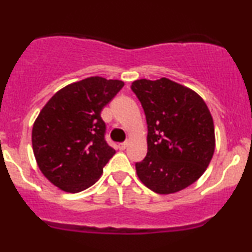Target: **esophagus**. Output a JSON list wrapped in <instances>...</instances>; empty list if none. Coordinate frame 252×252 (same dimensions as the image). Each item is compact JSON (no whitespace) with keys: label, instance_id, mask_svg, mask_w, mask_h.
<instances>
[{"label":"esophagus","instance_id":"1","mask_svg":"<svg viewBox=\"0 0 252 252\" xmlns=\"http://www.w3.org/2000/svg\"><path fill=\"white\" fill-rule=\"evenodd\" d=\"M126 147H128V142H123V143L118 144V148H120V150L126 149Z\"/></svg>","mask_w":252,"mask_h":252}]
</instances>
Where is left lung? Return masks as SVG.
I'll return each instance as SVG.
<instances>
[{"label": "left lung", "mask_w": 252, "mask_h": 252, "mask_svg": "<svg viewBox=\"0 0 252 252\" xmlns=\"http://www.w3.org/2000/svg\"><path fill=\"white\" fill-rule=\"evenodd\" d=\"M131 89L148 124L147 156L136 163L139 181L160 195L186 189L204 174L215 153L208 105L192 89L165 77L134 81Z\"/></svg>", "instance_id": "obj_1"}]
</instances>
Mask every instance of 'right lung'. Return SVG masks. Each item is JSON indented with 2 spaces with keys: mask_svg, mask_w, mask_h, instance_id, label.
Wrapping results in <instances>:
<instances>
[{
  "mask_svg": "<svg viewBox=\"0 0 252 252\" xmlns=\"http://www.w3.org/2000/svg\"><path fill=\"white\" fill-rule=\"evenodd\" d=\"M124 82L92 76L59 90L39 111L32 126V150L50 183L76 193L95 184L115 155L104 139L102 109Z\"/></svg>",
  "mask_w": 252,
  "mask_h": 252,
  "instance_id": "right-lung-1",
  "label": "right lung"
}]
</instances>
